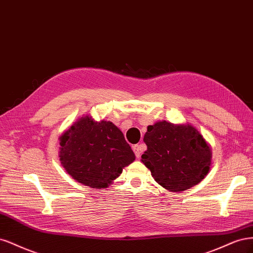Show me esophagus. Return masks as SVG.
Masks as SVG:
<instances>
[{"label": "esophagus", "mask_w": 253, "mask_h": 253, "mask_svg": "<svg viewBox=\"0 0 253 253\" xmlns=\"http://www.w3.org/2000/svg\"><path fill=\"white\" fill-rule=\"evenodd\" d=\"M132 149H133V152H134V154H135V157L138 159L141 157V153H142V147H141V145H134L133 147H132Z\"/></svg>", "instance_id": "34e87169"}]
</instances>
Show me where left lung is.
Masks as SVG:
<instances>
[{
    "mask_svg": "<svg viewBox=\"0 0 253 253\" xmlns=\"http://www.w3.org/2000/svg\"><path fill=\"white\" fill-rule=\"evenodd\" d=\"M147 150L143 164L154 181L171 192H181L199 184L211 165L210 145L190 124L175 125L166 121L147 127L144 135Z\"/></svg>",
    "mask_w": 253,
    "mask_h": 253,
    "instance_id": "obj_1",
    "label": "left lung"
}]
</instances>
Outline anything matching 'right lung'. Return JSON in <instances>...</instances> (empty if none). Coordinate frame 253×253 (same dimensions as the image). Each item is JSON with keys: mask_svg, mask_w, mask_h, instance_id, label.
<instances>
[{"mask_svg": "<svg viewBox=\"0 0 253 253\" xmlns=\"http://www.w3.org/2000/svg\"><path fill=\"white\" fill-rule=\"evenodd\" d=\"M60 161L73 180L106 188L135 160L123 132L110 121L79 119L60 136Z\"/></svg>", "mask_w": 253, "mask_h": 253, "instance_id": "1", "label": "right lung"}]
</instances>
